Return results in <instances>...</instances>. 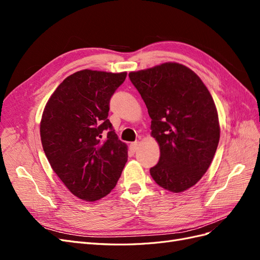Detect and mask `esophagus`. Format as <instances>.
Masks as SVG:
<instances>
[{"instance_id": "esophagus-1", "label": "esophagus", "mask_w": 260, "mask_h": 260, "mask_svg": "<svg viewBox=\"0 0 260 260\" xmlns=\"http://www.w3.org/2000/svg\"><path fill=\"white\" fill-rule=\"evenodd\" d=\"M139 149V142L138 141H136V142H132L131 144H130V151L131 152H133V153H136L137 151Z\"/></svg>"}]
</instances>
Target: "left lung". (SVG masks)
<instances>
[{"mask_svg":"<svg viewBox=\"0 0 260 260\" xmlns=\"http://www.w3.org/2000/svg\"><path fill=\"white\" fill-rule=\"evenodd\" d=\"M129 78L147 107L151 136L160 149L149 174L165 190L183 192L207 171L219 143L211 94L193 70L179 62L131 72Z\"/></svg>","mask_w":260,"mask_h":260,"instance_id":"8db88e82","label":"left lung"}]
</instances>
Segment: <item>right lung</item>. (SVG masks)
<instances>
[{"instance_id":"1","label":"right lung","mask_w":260,"mask_h":260,"mask_svg":"<svg viewBox=\"0 0 260 260\" xmlns=\"http://www.w3.org/2000/svg\"><path fill=\"white\" fill-rule=\"evenodd\" d=\"M127 73L83 69L68 76L49 99L40 122L43 151L55 174L78 199L94 202L115 187L128 146L107 119L109 101ZM108 129V138L101 133Z\"/></svg>"}]
</instances>
